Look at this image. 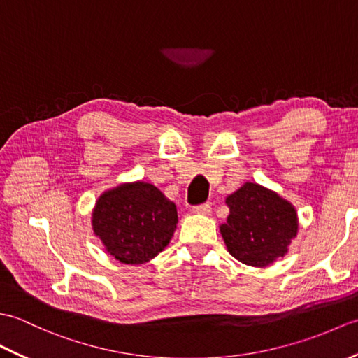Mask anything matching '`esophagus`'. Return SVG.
Returning <instances> with one entry per match:
<instances>
[{"mask_svg": "<svg viewBox=\"0 0 358 358\" xmlns=\"http://www.w3.org/2000/svg\"><path fill=\"white\" fill-rule=\"evenodd\" d=\"M192 212H194V214H199V215H209L210 214V204L209 203L199 204V206L192 208Z\"/></svg>", "mask_w": 358, "mask_h": 358, "instance_id": "1", "label": "esophagus"}]
</instances>
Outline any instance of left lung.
<instances>
[{"label": "left lung", "instance_id": "1", "mask_svg": "<svg viewBox=\"0 0 358 358\" xmlns=\"http://www.w3.org/2000/svg\"><path fill=\"white\" fill-rule=\"evenodd\" d=\"M226 204L229 217L220 232L234 258L264 268L287 252L299 229L291 203L255 183H245L227 196Z\"/></svg>", "mask_w": 358, "mask_h": 358}]
</instances>
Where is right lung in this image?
<instances>
[{
  "label": "right lung",
  "instance_id": "obj_1",
  "mask_svg": "<svg viewBox=\"0 0 358 358\" xmlns=\"http://www.w3.org/2000/svg\"><path fill=\"white\" fill-rule=\"evenodd\" d=\"M178 223L177 208L154 185H121L96 201L92 227L106 250L126 264H141L167 246Z\"/></svg>",
  "mask_w": 358,
  "mask_h": 358
}]
</instances>
